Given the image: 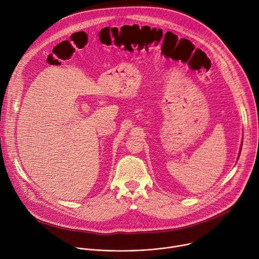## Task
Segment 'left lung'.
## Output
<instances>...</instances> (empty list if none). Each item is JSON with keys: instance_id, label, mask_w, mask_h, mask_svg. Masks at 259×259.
<instances>
[{"instance_id": "8db88e82", "label": "left lung", "mask_w": 259, "mask_h": 259, "mask_svg": "<svg viewBox=\"0 0 259 259\" xmlns=\"http://www.w3.org/2000/svg\"><path fill=\"white\" fill-rule=\"evenodd\" d=\"M241 150H242V145H241V149H240V152H239V156H238V159L240 158V154H241Z\"/></svg>"}]
</instances>
